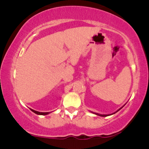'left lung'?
I'll return each mask as SVG.
<instances>
[{
	"instance_id": "obj_1",
	"label": "left lung",
	"mask_w": 149,
	"mask_h": 149,
	"mask_svg": "<svg viewBox=\"0 0 149 149\" xmlns=\"http://www.w3.org/2000/svg\"><path fill=\"white\" fill-rule=\"evenodd\" d=\"M120 109H119V110H120ZM119 110H118L117 111H118ZM117 111H116V112H117ZM95 114H97V115H99V116H103V117H106V116H109V115H101V114H98V113H95Z\"/></svg>"
}]
</instances>
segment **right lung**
I'll return each instance as SVG.
<instances>
[{
    "mask_svg": "<svg viewBox=\"0 0 149 149\" xmlns=\"http://www.w3.org/2000/svg\"><path fill=\"white\" fill-rule=\"evenodd\" d=\"M31 110L32 111L33 113H35L38 114V115H47V114H48L49 113L48 112H45V113H42V112H38V111H36L35 110H33V109H31Z\"/></svg>",
    "mask_w": 149,
    "mask_h": 149,
    "instance_id": "right-lung-1",
    "label": "right lung"
}]
</instances>
